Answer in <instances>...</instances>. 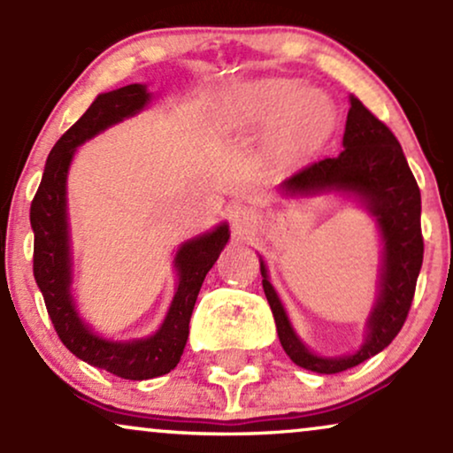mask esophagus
<instances>
[{"instance_id": "esophagus-1", "label": "esophagus", "mask_w": 453, "mask_h": 453, "mask_svg": "<svg viewBox=\"0 0 453 453\" xmlns=\"http://www.w3.org/2000/svg\"><path fill=\"white\" fill-rule=\"evenodd\" d=\"M256 219H257L256 212L251 209H247V206H236L230 215L234 234H236V236H244V234H249L253 230V226H256Z\"/></svg>"}]
</instances>
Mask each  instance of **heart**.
Here are the masks:
<instances>
[{
	"label": "heart",
	"mask_w": 453,
	"mask_h": 453,
	"mask_svg": "<svg viewBox=\"0 0 453 453\" xmlns=\"http://www.w3.org/2000/svg\"><path fill=\"white\" fill-rule=\"evenodd\" d=\"M327 112L319 91H300L296 81L273 78L234 91L223 104L221 119L232 129H262L279 121V140L294 147L319 132Z\"/></svg>",
	"instance_id": "1"
}]
</instances>
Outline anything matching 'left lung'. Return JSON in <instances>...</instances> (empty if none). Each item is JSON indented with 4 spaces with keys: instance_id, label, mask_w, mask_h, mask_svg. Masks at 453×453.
Segmentation results:
<instances>
[{
    "instance_id": "obj_1",
    "label": "left lung",
    "mask_w": 453,
    "mask_h": 453,
    "mask_svg": "<svg viewBox=\"0 0 453 453\" xmlns=\"http://www.w3.org/2000/svg\"><path fill=\"white\" fill-rule=\"evenodd\" d=\"M342 149L336 157H324L296 170L280 183L285 196H311L319 191H342L356 196L375 217L383 241V264L379 273V296L368 317L364 345L351 356L321 357L296 336L283 304L268 280L266 264L259 259L262 285L279 341L294 364L306 371L334 375L377 356L396 339L413 303L415 283L424 259L422 196L411 173L403 147L386 123L351 96Z\"/></svg>"
}]
</instances>
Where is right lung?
Here are the masks:
<instances>
[{
	"label": "right lung",
	"instance_id": "1",
	"mask_svg": "<svg viewBox=\"0 0 453 453\" xmlns=\"http://www.w3.org/2000/svg\"><path fill=\"white\" fill-rule=\"evenodd\" d=\"M149 100L150 93L147 85H127L117 91L100 93L87 112L57 140L46 159L42 180L29 211L31 227H34V277L44 296L46 311L61 342L82 362L132 381L165 375L179 364L189 336V319L197 294L206 273L217 262L230 238V230L226 223H221L212 232L180 244L174 257L179 285L168 315L153 336L127 342L106 341L78 317L70 294L72 256L65 200L67 168L76 147L114 123L134 117L147 106Z\"/></svg>",
	"mask_w": 453,
	"mask_h": 453
}]
</instances>
